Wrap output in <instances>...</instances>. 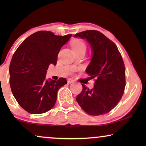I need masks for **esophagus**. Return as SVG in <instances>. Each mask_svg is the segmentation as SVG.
<instances>
[{
  "label": "esophagus",
  "instance_id": "obj_1",
  "mask_svg": "<svg viewBox=\"0 0 146 146\" xmlns=\"http://www.w3.org/2000/svg\"><path fill=\"white\" fill-rule=\"evenodd\" d=\"M74 82V80L72 79H68V84H72Z\"/></svg>",
  "mask_w": 146,
  "mask_h": 146
}]
</instances>
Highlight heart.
I'll return each mask as SVG.
<instances>
[{
    "label": "heart",
    "mask_w": 146,
    "mask_h": 146,
    "mask_svg": "<svg viewBox=\"0 0 146 146\" xmlns=\"http://www.w3.org/2000/svg\"><path fill=\"white\" fill-rule=\"evenodd\" d=\"M72 47L73 50H78L80 49H86V46L84 43L80 40H76L72 44Z\"/></svg>",
    "instance_id": "1"
}]
</instances>
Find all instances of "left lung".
<instances>
[{
  "mask_svg": "<svg viewBox=\"0 0 146 146\" xmlns=\"http://www.w3.org/2000/svg\"><path fill=\"white\" fill-rule=\"evenodd\" d=\"M75 38L85 39L91 47L90 63L86 70L90 78H96L93 89L82 85L76 97L82 109L92 115L109 112L117 104L124 91L125 66L113 42L97 31L77 33Z\"/></svg>",
  "mask_w": 146,
  "mask_h": 146,
  "instance_id": "left-lung-1",
  "label": "left lung"
}]
</instances>
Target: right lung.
Here are the masks:
<instances>
[{"label": "right lung", "instance_id": "right-lung-1", "mask_svg": "<svg viewBox=\"0 0 146 146\" xmlns=\"http://www.w3.org/2000/svg\"><path fill=\"white\" fill-rule=\"evenodd\" d=\"M71 36L36 32L27 38L14 54L9 67L10 86L18 103L28 112L42 113L54 106L58 90L67 81L64 78L47 80L46 75L50 64H56L58 54Z\"/></svg>", "mask_w": 146, "mask_h": 146}]
</instances>
